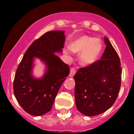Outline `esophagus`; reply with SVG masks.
<instances>
[{
	"label": "esophagus",
	"instance_id": "obj_1",
	"mask_svg": "<svg viewBox=\"0 0 134 134\" xmlns=\"http://www.w3.org/2000/svg\"><path fill=\"white\" fill-rule=\"evenodd\" d=\"M76 72V70L75 69V68H71L70 70V77H73L74 76V74Z\"/></svg>",
	"mask_w": 134,
	"mask_h": 134
}]
</instances>
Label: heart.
<instances>
[{"mask_svg": "<svg viewBox=\"0 0 134 134\" xmlns=\"http://www.w3.org/2000/svg\"><path fill=\"white\" fill-rule=\"evenodd\" d=\"M102 43L99 39L88 35H82L71 42L70 49L74 52L80 53V62L88 66L97 60L102 50Z\"/></svg>", "mask_w": 134, "mask_h": 134, "instance_id": "obj_1", "label": "heart"}]
</instances>
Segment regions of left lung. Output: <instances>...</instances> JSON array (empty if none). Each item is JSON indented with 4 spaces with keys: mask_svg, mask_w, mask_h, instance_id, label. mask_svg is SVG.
<instances>
[{
    "mask_svg": "<svg viewBox=\"0 0 134 134\" xmlns=\"http://www.w3.org/2000/svg\"><path fill=\"white\" fill-rule=\"evenodd\" d=\"M104 39L106 48L101 59L80 68L74 76L77 109L90 117L108 110L117 99L121 86L119 55L108 38Z\"/></svg>",
    "mask_w": 134,
    "mask_h": 134,
    "instance_id": "8db88e82",
    "label": "left lung"
}]
</instances>
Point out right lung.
Returning a JSON list of instances; mask_svg holds the SVG:
<instances>
[{
	"instance_id": "1",
	"label": "right lung",
	"mask_w": 134,
	"mask_h": 134,
	"mask_svg": "<svg viewBox=\"0 0 134 134\" xmlns=\"http://www.w3.org/2000/svg\"><path fill=\"white\" fill-rule=\"evenodd\" d=\"M66 38L63 31L46 32L31 43L15 73L13 91L21 107L29 114L40 116L52 109L62 84L69 75L70 68L59 58ZM40 59L47 69L44 76L35 79L32 75L33 60Z\"/></svg>"
}]
</instances>
